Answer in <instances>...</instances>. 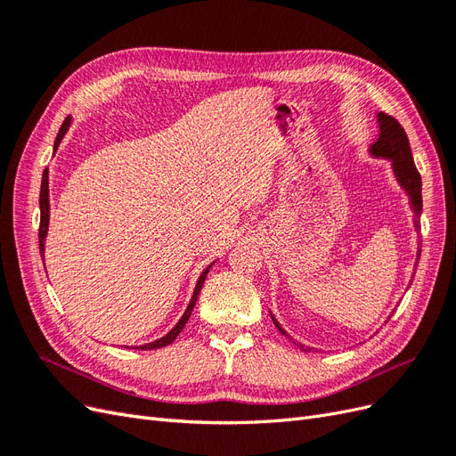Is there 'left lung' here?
Here are the masks:
<instances>
[{"mask_svg":"<svg viewBox=\"0 0 456 456\" xmlns=\"http://www.w3.org/2000/svg\"><path fill=\"white\" fill-rule=\"evenodd\" d=\"M379 121H380V134H379V141L372 144L370 151L375 156H384V158L392 159L394 173L397 176V181L407 190V194L411 198L412 211H415V216H417L415 226L420 230L422 178H420V173L417 169L415 161H412L407 133L402 127V123H399L395 118H392L388 114H379ZM419 260H420V247H419ZM388 320H390V317H388ZM272 322H273L275 327H278L281 335H287L285 330L281 329V325L275 322V317H272ZM295 344L302 352H310V348L305 346V344H300V342H295Z\"/></svg>","mask_w":456,"mask_h":456,"instance_id":"8db88e82","label":"left lung"}]
</instances>
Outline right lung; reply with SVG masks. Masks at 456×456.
<instances>
[{
    "instance_id": "add662e5",
    "label": "right lung",
    "mask_w": 456,
    "mask_h": 456,
    "mask_svg": "<svg viewBox=\"0 0 456 456\" xmlns=\"http://www.w3.org/2000/svg\"><path fill=\"white\" fill-rule=\"evenodd\" d=\"M68 126H70V118H66V119H64V123L61 126V131H59V134H57V139H54V150H57V146L61 144L64 133L68 131ZM39 211H41V216H39V253H41V256H44V251H45V236H47V228H49V173H47V169L44 171V176H41ZM209 268H211V266H207V268H205V272L200 275L198 285H196V291H194V297H191V300H190V305H188V308H186L184 315L181 317V322H178V323L169 330V333L165 335V337H161L159 340H156V342H150V344H144V346H139L141 350L163 348V346H167V344H171V342L178 337V333H181V330H183V329H184V325H186V322L190 320V314H191V310H194V306H196L198 295H200V291H201V285H203V281H205V278H207V272H209Z\"/></svg>"
}]
</instances>
